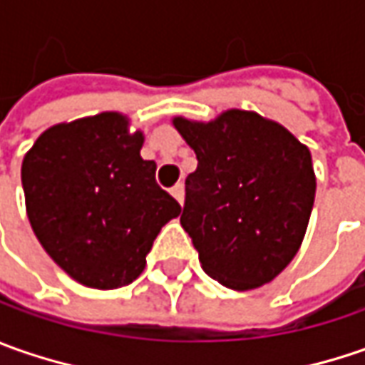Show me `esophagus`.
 I'll use <instances>...</instances> for the list:
<instances>
[{
	"label": "esophagus",
	"instance_id": "34e87169",
	"mask_svg": "<svg viewBox=\"0 0 365 365\" xmlns=\"http://www.w3.org/2000/svg\"><path fill=\"white\" fill-rule=\"evenodd\" d=\"M170 192H173V197H175L178 203H180V205L185 203V187H182V182L175 185V187L170 189Z\"/></svg>",
	"mask_w": 365,
	"mask_h": 365
}]
</instances>
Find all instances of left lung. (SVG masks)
Returning <instances> with one entry per match:
<instances>
[{"label": "left lung", "mask_w": 365, "mask_h": 365, "mask_svg": "<svg viewBox=\"0 0 365 365\" xmlns=\"http://www.w3.org/2000/svg\"><path fill=\"white\" fill-rule=\"evenodd\" d=\"M175 128L197 154L180 225L203 270L233 290L274 280L297 256L315 203L309 148L242 109L209 123L175 118Z\"/></svg>", "instance_id": "1"}]
</instances>
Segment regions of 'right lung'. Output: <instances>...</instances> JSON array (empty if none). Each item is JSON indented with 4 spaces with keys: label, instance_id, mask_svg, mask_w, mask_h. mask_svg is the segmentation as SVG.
Instances as JSON below:
<instances>
[{
    "label": "right lung",
    "instance_id": "obj_1",
    "mask_svg": "<svg viewBox=\"0 0 365 365\" xmlns=\"http://www.w3.org/2000/svg\"><path fill=\"white\" fill-rule=\"evenodd\" d=\"M142 144L123 115L99 113L46 130L21 162L38 242L85 287L133 282L162 225L180 213L156 182V162L140 156Z\"/></svg>",
    "mask_w": 365,
    "mask_h": 365
}]
</instances>
